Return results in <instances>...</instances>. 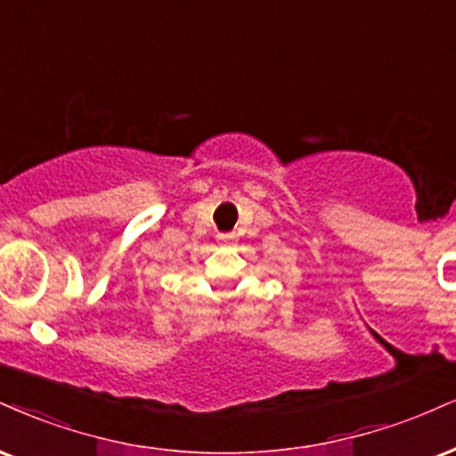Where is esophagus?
Listing matches in <instances>:
<instances>
[{
  "instance_id": "esophagus-1",
  "label": "esophagus",
  "mask_w": 456,
  "mask_h": 456,
  "mask_svg": "<svg viewBox=\"0 0 456 456\" xmlns=\"http://www.w3.org/2000/svg\"><path fill=\"white\" fill-rule=\"evenodd\" d=\"M216 240L221 242L223 246H232L235 242V233H218Z\"/></svg>"
}]
</instances>
